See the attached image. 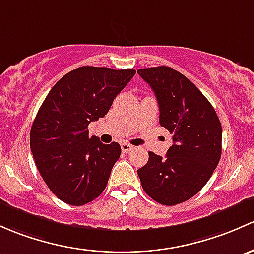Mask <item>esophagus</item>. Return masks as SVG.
<instances>
[{"label":"esophagus","instance_id":"esophagus-1","mask_svg":"<svg viewBox=\"0 0 254 254\" xmlns=\"http://www.w3.org/2000/svg\"><path fill=\"white\" fill-rule=\"evenodd\" d=\"M132 149H134V146L130 145V143H122V151L124 153H127V152L132 151Z\"/></svg>","mask_w":254,"mask_h":254}]
</instances>
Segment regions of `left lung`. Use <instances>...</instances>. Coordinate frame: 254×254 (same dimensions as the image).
Returning a JSON list of instances; mask_svg holds the SVG:
<instances>
[{
	"label": "left lung",
	"instance_id": "obj_1",
	"mask_svg": "<svg viewBox=\"0 0 254 254\" xmlns=\"http://www.w3.org/2000/svg\"><path fill=\"white\" fill-rule=\"evenodd\" d=\"M158 101L159 124L173 135L167 157L148 152L137 170L143 191L158 203L188 201L207 184L221 156V124L193 82L169 66L138 69Z\"/></svg>",
	"mask_w": 254,
	"mask_h": 254
}]
</instances>
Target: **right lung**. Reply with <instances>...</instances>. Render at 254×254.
<instances>
[{
    "label": "right lung",
    "instance_id": "add662e5",
    "mask_svg": "<svg viewBox=\"0 0 254 254\" xmlns=\"http://www.w3.org/2000/svg\"><path fill=\"white\" fill-rule=\"evenodd\" d=\"M134 69L81 66L56 82L40 107L30 130L35 164L61 201L84 205L108 183L122 149L89 136L91 122L103 118L117 95L135 75Z\"/></svg>",
    "mask_w": 254,
    "mask_h": 254
}]
</instances>
